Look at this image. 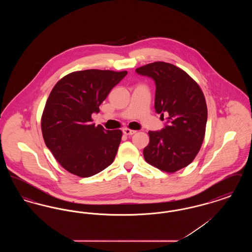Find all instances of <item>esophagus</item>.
I'll list each match as a JSON object with an SVG mask.
<instances>
[{
	"label": "esophagus",
	"instance_id": "1",
	"mask_svg": "<svg viewBox=\"0 0 252 252\" xmlns=\"http://www.w3.org/2000/svg\"><path fill=\"white\" fill-rule=\"evenodd\" d=\"M123 133H124L125 135L131 136V135L136 133V130H131V129H129V128H124V129H123Z\"/></svg>",
	"mask_w": 252,
	"mask_h": 252
}]
</instances>
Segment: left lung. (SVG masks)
<instances>
[{
    "instance_id": "1",
    "label": "left lung",
    "mask_w": 252,
    "mask_h": 252,
    "mask_svg": "<svg viewBox=\"0 0 252 252\" xmlns=\"http://www.w3.org/2000/svg\"><path fill=\"white\" fill-rule=\"evenodd\" d=\"M156 85L155 110L166 124L158 131H149L150 142L144 149L149 164L174 173L188 166L203 143L208 110L203 93L192 77L179 67L154 62L136 69Z\"/></svg>"
}]
</instances>
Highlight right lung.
Here are the masks:
<instances>
[{
    "mask_svg": "<svg viewBox=\"0 0 252 252\" xmlns=\"http://www.w3.org/2000/svg\"><path fill=\"white\" fill-rule=\"evenodd\" d=\"M127 72L85 70L67 74L53 88L41 117L46 146L60 165L81 178L109 166L123 133L93 124V113Z\"/></svg>",
    "mask_w": 252,
    "mask_h": 252,
    "instance_id": "1",
    "label": "right lung"
}]
</instances>
